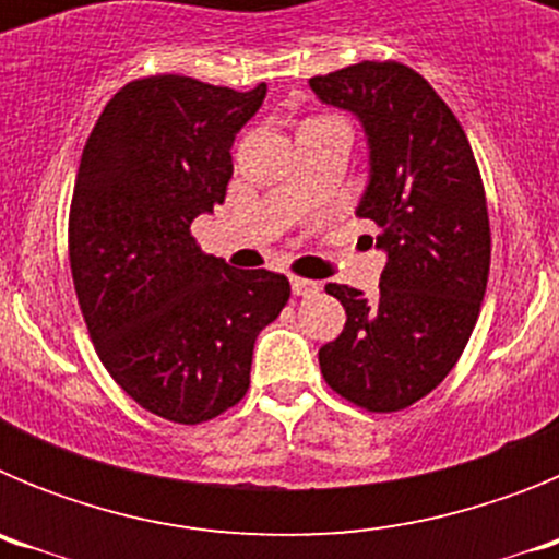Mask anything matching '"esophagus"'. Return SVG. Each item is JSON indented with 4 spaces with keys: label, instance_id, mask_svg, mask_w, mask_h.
I'll return each instance as SVG.
<instances>
[{
    "label": "esophagus",
    "instance_id": "34e87169",
    "mask_svg": "<svg viewBox=\"0 0 559 559\" xmlns=\"http://www.w3.org/2000/svg\"><path fill=\"white\" fill-rule=\"evenodd\" d=\"M290 288H294L296 296H302V299H313L322 290V285L313 283V280H305V276H290Z\"/></svg>",
    "mask_w": 559,
    "mask_h": 559
}]
</instances>
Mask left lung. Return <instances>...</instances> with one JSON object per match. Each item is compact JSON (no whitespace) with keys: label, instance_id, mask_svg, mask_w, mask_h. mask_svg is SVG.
Wrapping results in <instances>:
<instances>
[{"label":"left lung","instance_id":"8db88e82","mask_svg":"<svg viewBox=\"0 0 559 559\" xmlns=\"http://www.w3.org/2000/svg\"><path fill=\"white\" fill-rule=\"evenodd\" d=\"M310 88L367 128L358 218L374 221L389 254L374 299L328 285L347 324L319 349V367L353 406L403 412L448 378L476 328L490 276L481 173L456 114L406 63L360 61L310 78Z\"/></svg>","mask_w":559,"mask_h":559}]
</instances>
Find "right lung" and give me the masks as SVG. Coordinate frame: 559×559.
Here are the masks:
<instances>
[{
	"label": "right lung",
	"instance_id": "1",
	"mask_svg": "<svg viewBox=\"0 0 559 559\" xmlns=\"http://www.w3.org/2000/svg\"><path fill=\"white\" fill-rule=\"evenodd\" d=\"M185 75L136 78L83 145L69 204V265L92 344L145 412L199 426L249 392L254 341L290 285L204 254L190 224L224 204L235 133L263 106Z\"/></svg>",
	"mask_w": 559,
	"mask_h": 559
}]
</instances>
